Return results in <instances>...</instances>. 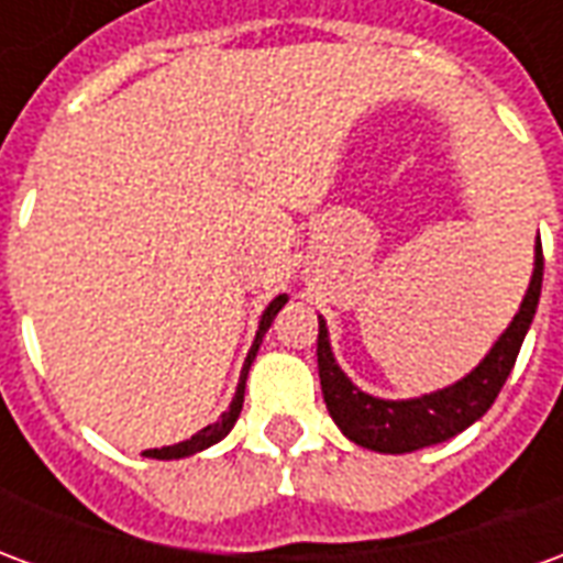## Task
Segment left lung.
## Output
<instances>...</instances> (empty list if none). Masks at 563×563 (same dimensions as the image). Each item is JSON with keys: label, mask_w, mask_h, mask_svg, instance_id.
Wrapping results in <instances>:
<instances>
[{"label": "left lung", "mask_w": 563, "mask_h": 563, "mask_svg": "<svg viewBox=\"0 0 563 563\" xmlns=\"http://www.w3.org/2000/svg\"><path fill=\"white\" fill-rule=\"evenodd\" d=\"M540 289H543V244L537 241L528 295H525L516 319L509 322V329L492 346V353L485 355L479 367L471 371L464 379H459L455 386L434 391V395H422V398H413V401H383V398H374V395L355 389L353 383L346 379V374L338 367V362H334L329 329L319 319V383H322V398H325L331 419L338 422V428L353 443L374 449V452H391V455L434 446V443H443L449 437L461 434L467 424L485 416V410L495 404V398L504 389L509 371L519 358L521 341L531 329L537 301H540Z\"/></svg>", "instance_id": "left-lung-1"}]
</instances>
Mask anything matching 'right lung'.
Listing matches in <instances>:
<instances>
[{
    "instance_id": "obj_1",
    "label": "right lung",
    "mask_w": 563,
    "mask_h": 563,
    "mask_svg": "<svg viewBox=\"0 0 563 563\" xmlns=\"http://www.w3.org/2000/svg\"><path fill=\"white\" fill-rule=\"evenodd\" d=\"M283 305H286V295H277V298H274V301L268 305V310L262 313V322H258V331H256V341H253V350L246 353L244 371H241V383H238V391H234L232 407H229V410H225V413H222L217 422L208 424V428H201L198 434H192L189 440H184V443H174V446H162V449H147V452H144L147 459H165V461H168V459H184V455H192V452H201V449L213 446L217 440H222V437L232 431V424L238 422V416H241V407H244L246 371H250V365H253L258 343H262V338H265V331L271 329L274 317L280 313Z\"/></svg>"
}]
</instances>
